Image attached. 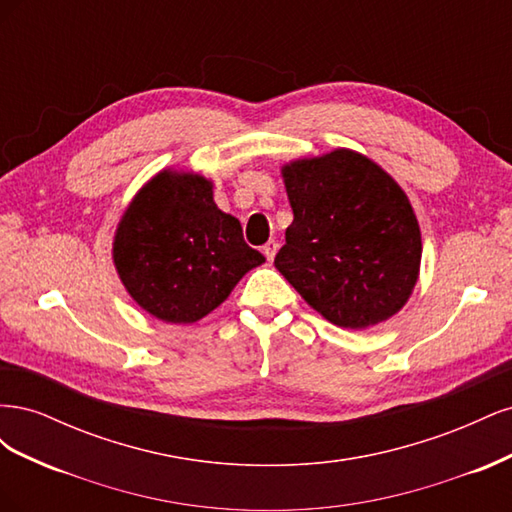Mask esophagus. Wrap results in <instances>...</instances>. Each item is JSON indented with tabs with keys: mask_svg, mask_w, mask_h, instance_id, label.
Returning a JSON list of instances; mask_svg holds the SVG:
<instances>
[{
	"mask_svg": "<svg viewBox=\"0 0 512 512\" xmlns=\"http://www.w3.org/2000/svg\"><path fill=\"white\" fill-rule=\"evenodd\" d=\"M275 252H277V243L275 241H267L265 245H262V254L267 256L269 262L275 258Z\"/></svg>",
	"mask_w": 512,
	"mask_h": 512,
	"instance_id": "obj_1",
	"label": "esophagus"
}]
</instances>
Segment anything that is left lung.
Listing matches in <instances>:
<instances>
[{"instance_id":"left-lung-1","label":"left lung","mask_w":512,"mask_h":512,"mask_svg":"<svg viewBox=\"0 0 512 512\" xmlns=\"http://www.w3.org/2000/svg\"><path fill=\"white\" fill-rule=\"evenodd\" d=\"M282 175L294 220L275 269L337 327L365 329L397 314L423 250L404 190L348 149L292 162Z\"/></svg>"}]
</instances>
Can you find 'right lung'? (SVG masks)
Instances as JSON below:
<instances>
[{
    "label": "right lung",
    "mask_w": 512,
    "mask_h": 512,
    "mask_svg": "<svg viewBox=\"0 0 512 512\" xmlns=\"http://www.w3.org/2000/svg\"><path fill=\"white\" fill-rule=\"evenodd\" d=\"M115 267L132 299L164 322H196L218 307L265 256L243 241L237 218L190 173L153 177L119 222Z\"/></svg>",
    "instance_id": "add662e5"
}]
</instances>
